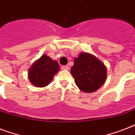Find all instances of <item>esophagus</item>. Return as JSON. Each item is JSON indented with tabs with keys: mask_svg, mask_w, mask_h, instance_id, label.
<instances>
[{
	"mask_svg": "<svg viewBox=\"0 0 135 135\" xmlns=\"http://www.w3.org/2000/svg\"><path fill=\"white\" fill-rule=\"evenodd\" d=\"M61 69L64 70H69V66L65 65V66H61Z\"/></svg>",
	"mask_w": 135,
	"mask_h": 135,
	"instance_id": "esophagus-1",
	"label": "esophagus"
}]
</instances>
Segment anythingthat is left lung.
Wrapping results in <instances>:
<instances>
[{
	"instance_id": "8db88e82",
	"label": "left lung",
	"mask_w": 135,
	"mask_h": 135,
	"mask_svg": "<svg viewBox=\"0 0 135 135\" xmlns=\"http://www.w3.org/2000/svg\"><path fill=\"white\" fill-rule=\"evenodd\" d=\"M76 85L83 92H94L102 86L107 77V68L94 55L80 53L71 69Z\"/></svg>"
}]
</instances>
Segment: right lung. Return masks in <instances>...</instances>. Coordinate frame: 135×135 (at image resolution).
Listing matches in <instances>:
<instances>
[{"mask_svg":"<svg viewBox=\"0 0 135 135\" xmlns=\"http://www.w3.org/2000/svg\"><path fill=\"white\" fill-rule=\"evenodd\" d=\"M59 69V64L43 55L28 69V78L31 84L38 88L47 86Z\"/></svg>","mask_w":135,"mask_h":135,"instance_id":"right-lung-1","label":"right lung"}]
</instances>
